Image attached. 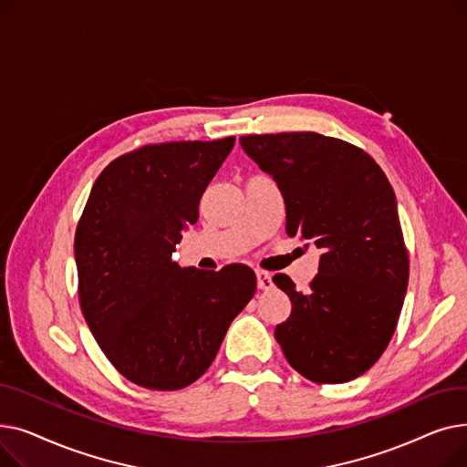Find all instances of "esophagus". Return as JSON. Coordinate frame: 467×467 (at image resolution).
Listing matches in <instances>:
<instances>
[{"mask_svg": "<svg viewBox=\"0 0 467 467\" xmlns=\"http://www.w3.org/2000/svg\"><path fill=\"white\" fill-rule=\"evenodd\" d=\"M257 275V287L259 289H271L273 285H275V282H273V275L271 273H266V271H257L255 273Z\"/></svg>", "mask_w": 467, "mask_h": 467, "instance_id": "obj_1", "label": "esophagus"}]
</instances>
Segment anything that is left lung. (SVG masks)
Instances as JSON below:
<instances>
[{"mask_svg":"<svg viewBox=\"0 0 467 467\" xmlns=\"http://www.w3.org/2000/svg\"><path fill=\"white\" fill-rule=\"evenodd\" d=\"M240 145L276 182L285 233L322 250L308 291L273 278L291 301L278 345L312 382L354 380L386 350L409 284L394 189L359 147L317 132L250 134Z\"/></svg>","mask_w":467,"mask_h":467,"instance_id":"1","label":"left lung"}]
</instances>
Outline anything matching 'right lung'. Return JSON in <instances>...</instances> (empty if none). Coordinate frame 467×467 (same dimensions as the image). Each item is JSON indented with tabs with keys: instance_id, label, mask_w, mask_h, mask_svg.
Wrapping results in <instances>:
<instances>
[{
	"instance_id": "obj_1",
	"label": "right lung",
	"mask_w": 467,
	"mask_h": 467,
	"mask_svg": "<svg viewBox=\"0 0 467 467\" xmlns=\"http://www.w3.org/2000/svg\"><path fill=\"white\" fill-rule=\"evenodd\" d=\"M233 145L234 136L143 145L109 162L88 194L73 244L81 310L98 347L138 386L182 389L201 379L255 293L246 265L215 273L171 259Z\"/></svg>"
}]
</instances>
